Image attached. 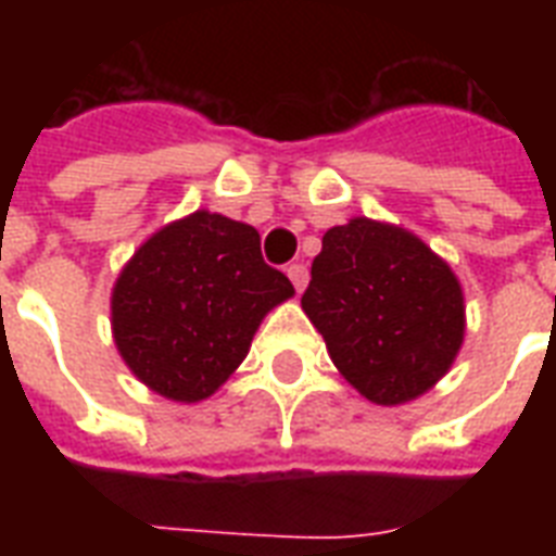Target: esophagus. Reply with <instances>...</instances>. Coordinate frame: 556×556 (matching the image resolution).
<instances>
[{"instance_id":"obj_1","label":"esophagus","mask_w":556,"mask_h":556,"mask_svg":"<svg viewBox=\"0 0 556 556\" xmlns=\"http://www.w3.org/2000/svg\"><path fill=\"white\" fill-rule=\"evenodd\" d=\"M288 279L294 282L296 291H303V288L308 286V268H305V265H300V262H296V265H291V268H288Z\"/></svg>"}]
</instances>
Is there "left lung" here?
<instances>
[{"label": "left lung", "mask_w": 556, "mask_h": 556, "mask_svg": "<svg viewBox=\"0 0 556 556\" xmlns=\"http://www.w3.org/2000/svg\"><path fill=\"white\" fill-rule=\"evenodd\" d=\"M303 312L340 375L380 406L435 387L465 340V296L447 262L404 227L366 216L326 230Z\"/></svg>", "instance_id": "1"}]
</instances>
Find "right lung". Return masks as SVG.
<instances>
[{
    "label": "right lung",
    "instance_id": "right-lung-1",
    "mask_svg": "<svg viewBox=\"0 0 556 556\" xmlns=\"http://www.w3.org/2000/svg\"><path fill=\"white\" fill-rule=\"evenodd\" d=\"M294 296L251 225L195 210L152 233L112 288V334L141 383L204 401L242 364L262 317Z\"/></svg>",
    "mask_w": 556,
    "mask_h": 556
}]
</instances>
